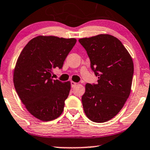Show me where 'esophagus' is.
<instances>
[{"label":"esophagus","mask_w":150,"mask_h":150,"mask_svg":"<svg viewBox=\"0 0 150 150\" xmlns=\"http://www.w3.org/2000/svg\"><path fill=\"white\" fill-rule=\"evenodd\" d=\"M70 83H71V86H72V87H75V86L77 84V83L73 82V81H71V82H70Z\"/></svg>","instance_id":"34e87169"}]
</instances>
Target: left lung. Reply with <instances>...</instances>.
<instances>
[{
    "instance_id": "left-lung-1",
    "label": "left lung",
    "mask_w": 150,
    "mask_h": 150,
    "mask_svg": "<svg viewBox=\"0 0 150 150\" xmlns=\"http://www.w3.org/2000/svg\"><path fill=\"white\" fill-rule=\"evenodd\" d=\"M79 42L98 78L97 84L85 85L84 111L92 122H105L118 114L129 98L134 69L132 58L120 40L109 34L81 38Z\"/></svg>"
}]
</instances>
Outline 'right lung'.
I'll list each match as a JSON object with an SVG mask.
<instances>
[{
  "label": "right lung",
  "instance_id": "right-lung-1",
  "mask_svg": "<svg viewBox=\"0 0 150 150\" xmlns=\"http://www.w3.org/2000/svg\"><path fill=\"white\" fill-rule=\"evenodd\" d=\"M75 38L39 35L27 43L18 57L13 82L18 96L33 116L43 122L62 114L70 82L52 80L53 68H62Z\"/></svg>",
  "mask_w": 150,
  "mask_h": 150
}]
</instances>
